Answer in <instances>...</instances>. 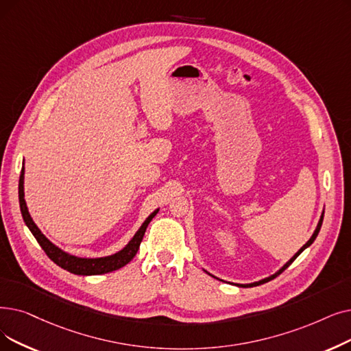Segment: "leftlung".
<instances>
[{
    "mask_svg": "<svg viewBox=\"0 0 351 351\" xmlns=\"http://www.w3.org/2000/svg\"><path fill=\"white\" fill-rule=\"evenodd\" d=\"M323 218H324V212H323V215H322V218H319V221H318V225H317V228H315V231H314L313 237H311V238H310V239L307 241V243H306V245H302V247H301V250H300V251H298V252H297V254H295V255H294V256L291 258V260H289V261H288V263H287V264H285V265H284V267H282V268H281V269H280V271H278L277 274H274V276H271V277H268V278H265V280H261V281H258V282H254V284H247V285H239V287H255V285H260V284H264V282H267V281H269V280H272V278H276L277 276H280V274H281V272H282L284 269H287V268H288L289 265H291V263H293V261L295 260V258H297V256H298V255H300V254H301V252H302L304 250H306L307 247H310V245H311V243L314 242V239L317 238V235H318V232H319V228H322V223H323Z\"/></svg>",
    "mask_w": 351,
    "mask_h": 351,
    "instance_id": "left-lung-1",
    "label": "left lung"
}]
</instances>
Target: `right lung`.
<instances>
[{
    "mask_svg": "<svg viewBox=\"0 0 351 351\" xmlns=\"http://www.w3.org/2000/svg\"><path fill=\"white\" fill-rule=\"evenodd\" d=\"M19 199H20L23 219H24L25 225L28 226V230L32 231V234L40 243V247L44 250V252L47 254V256L54 264L62 267L63 269H67L71 274H75V276H99V274L112 272V271H116L121 267H125L126 264H129L141 247V242L143 239V235H145V231H146L149 222L154 219V217L158 213V210L152 213V215L139 228V231L136 232V235L132 238V241L121 251H119L110 256H103V258H79V256L70 255L60 248H57L54 243H51L47 238L41 234L38 226L34 223L32 217H29L25 201H24V167L21 169L20 182H19Z\"/></svg>",
    "mask_w": 351,
    "mask_h": 351,
    "instance_id": "obj_1",
    "label": "right lung"
}]
</instances>
